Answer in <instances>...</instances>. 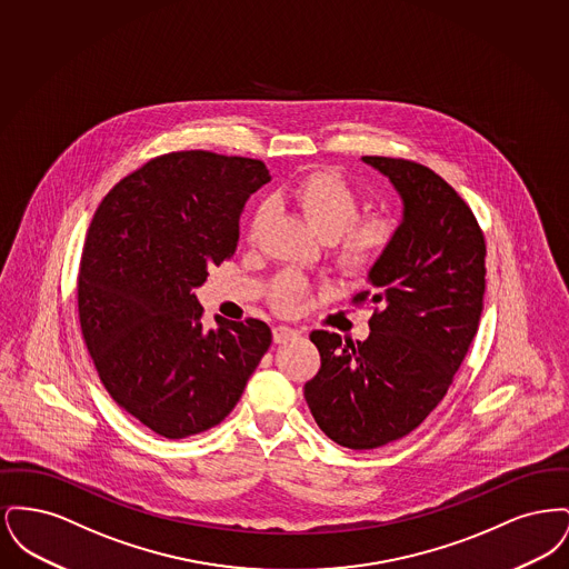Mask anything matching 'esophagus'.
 <instances>
[{
    "label": "esophagus",
    "instance_id": "1",
    "mask_svg": "<svg viewBox=\"0 0 569 569\" xmlns=\"http://www.w3.org/2000/svg\"><path fill=\"white\" fill-rule=\"evenodd\" d=\"M297 335V330L290 328V326H274V328H272V341H274V343H286V341L295 339Z\"/></svg>",
    "mask_w": 569,
    "mask_h": 569
}]
</instances>
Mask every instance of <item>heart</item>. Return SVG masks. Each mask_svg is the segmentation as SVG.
<instances>
[{
	"label": "heart",
	"instance_id": "b5f03b06",
	"mask_svg": "<svg viewBox=\"0 0 569 569\" xmlns=\"http://www.w3.org/2000/svg\"><path fill=\"white\" fill-rule=\"evenodd\" d=\"M309 228L325 241H332L335 264L356 279H365L376 271L397 234V223L388 216H360V198L352 186L337 172L318 170L302 177L286 191ZM271 207L260 204L251 219L249 234H258L262 223L269 219ZM309 286L297 274H281L272 281L271 300L279 311H295L300 300L307 297Z\"/></svg>",
	"mask_w": 569,
	"mask_h": 569
}]
</instances>
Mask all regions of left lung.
I'll use <instances>...</instances> for the list:
<instances>
[{"mask_svg": "<svg viewBox=\"0 0 569 569\" xmlns=\"http://www.w3.org/2000/svg\"><path fill=\"white\" fill-rule=\"evenodd\" d=\"M399 191L403 219L369 274L365 341L313 330L322 367L305 383L318 427L350 450L411 433L446 397L482 316L485 234L467 202L422 163L365 156Z\"/></svg>", "mask_w": 569, "mask_h": 569, "instance_id": "8db88e82", "label": "left lung"}]
</instances>
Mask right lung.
<instances>
[{"label": "right lung", "mask_w": 569, "mask_h": 569, "mask_svg": "<svg viewBox=\"0 0 569 569\" xmlns=\"http://www.w3.org/2000/svg\"><path fill=\"white\" fill-rule=\"evenodd\" d=\"M267 166L209 151L144 163L100 202L79 269L87 350L117 406L168 439L219 425L271 348L260 320L202 328L193 295L239 243L247 198Z\"/></svg>", "instance_id": "1"}]
</instances>
